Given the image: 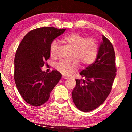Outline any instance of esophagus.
Returning a JSON list of instances; mask_svg holds the SVG:
<instances>
[{
  "instance_id": "esophagus-1",
  "label": "esophagus",
  "mask_w": 132,
  "mask_h": 132,
  "mask_svg": "<svg viewBox=\"0 0 132 132\" xmlns=\"http://www.w3.org/2000/svg\"><path fill=\"white\" fill-rule=\"evenodd\" d=\"M69 77L65 76H62V79H68Z\"/></svg>"
}]
</instances>
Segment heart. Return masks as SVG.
<instances>
[{
    "label": "heart",
    "instance_id": "obj_1",
    "mask_svg": "<svg viewBox=\"0 0 132 132\" xmlns=\"http://www.w3.org/2000/svg\"><path fill=\"white\" fill-rule=\"evenodd\" d=\"M61 41L72 49L70 61H61L57 64L56 69L62 74L68 75L76 71L79 63L82 66H87L94 63L97 56L98 46L96 40L91 38H86L79 33H70L64 36ZM58 44L53 41L51 44L50 53L51 56H57Z\"/></svg>",
    "mask_w": 132,
    "mask_h": 132
}]
</instances>
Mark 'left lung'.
Instances as JSON below:
<instances>
[{
  "mask_svg": "<svg viewBox=\"0 0 132 132\" xmlns=\"http://www.w3.org/2000/svg\"><path fill=\"white\" fill-rule=\"evenodd\" d=\"M102 38L95 62L80 73L85 80H76V84L72 91L76 106L85 112L93 111L104 103L111 92L116 76L114 49L104 35Z\"/></svg>",
  "mask_w": 132,
  "mask_h": 132,
  "instance_id": "left-lung-1",
  "label": "left lung"
}]
</instances>
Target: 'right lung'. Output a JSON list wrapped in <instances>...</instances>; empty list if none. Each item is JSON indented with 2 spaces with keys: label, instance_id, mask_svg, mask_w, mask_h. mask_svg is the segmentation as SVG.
<instances>
[{
  "label": "right lung",
  "instance_id": "obj_1",
  "mask_svg": "<svg viewBox=\"0 0 132 132\" xmlns=\"http://www.w3.org/2000/svg\"><path fill=\"white\" fill-rule=\"evenodd\" d=\"M52 27L31 30L18 46L14 58V80L18 91L25 101L39 106L48 101L50 93L61 79L57 70L50 73L41 67L50 57L51 44L65 31Z\"/></svg>",
  "mask_w": 132,
  "mask_h": 132
}]
</instances>
